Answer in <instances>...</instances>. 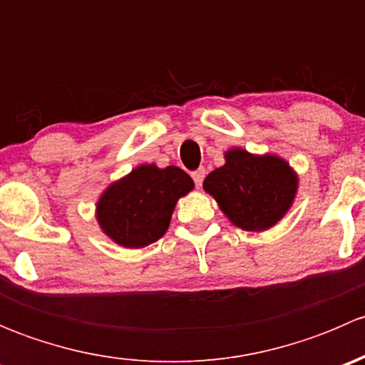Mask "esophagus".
<instances>
[{
	"label": "esophagus",
	"mask_w": 365,
	"mask_h": 365,
	"mask_svg": "<svg viewBox=\"0 0 365 365\" xmlns=\"http://www.w3.org/2000/svg\"><path fill=\"white\" fill-rule=\"evenodd\" d=\"M205 175H206V171L203 168H200V169H196V171L192 173V180H194V183H196V187L197 189H200L201 185H203V180H205Z\"/></svg>",
	"instance_id": "obj_1"
}]
</instances>
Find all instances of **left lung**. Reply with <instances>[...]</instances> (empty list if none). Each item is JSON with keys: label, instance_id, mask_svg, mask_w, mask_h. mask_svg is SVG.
I'll list each match as a JSON object with an SVG mask.
<instances>
[{"label": "left lung", "instance_id": "8db88e82", "mask_svg": "<svg viewBox=\"0 0 365 365\" xmlns=\"http://www.w3.org/2000/svg\"><path fill=\"white\" fill-rule=\"evenodd\" d=\"M298 178L286 160L252 155L242 148L226 153V164L205 178V190L215 197L235 226L264 231L275 226L292 206Z\"/></svg>", "mask_w": 365, "mask_h": 365}]
</instances>
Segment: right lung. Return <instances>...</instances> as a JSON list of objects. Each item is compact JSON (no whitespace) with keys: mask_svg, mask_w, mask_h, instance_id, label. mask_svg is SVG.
<instances>
[{"mask_svg":"<svg viewBox=\"0 0 365 365\" xmlns=\"http://www.w3.org/2000/svg\"><path fill=\"white\" fill-rule=\"evenodd\" d=\"M192 187V178L176 165L143 164L108 187L97 203V220L121 247H146L168 231L176 201Z\"/></svg>","mask_w":365,"mask_h":365,"instance_id":"right-lung-1","label":"right lung"}]
</instances>
